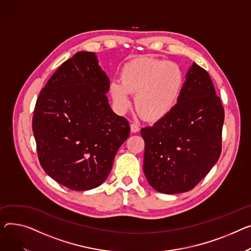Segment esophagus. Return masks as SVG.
<instances>
[{"label": "esophagus", "instance_id": "esophagus-1", "mask_svg": "<svg viewBox=\"0 0 251 251\" xmlns=\"http://www.w3.org/2000/svg\"><path fill=\"white\" fill-rule=\"evenodd\" d=\"M130 129H131L132 133H136V132L139 131V126L137 124H135V123H132L130 125Z\"/></svg>", "mask_w": 251, "mask_h": 251}]
</instances>
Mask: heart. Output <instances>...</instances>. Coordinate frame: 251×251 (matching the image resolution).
<instances>
[{"label": "heart", "instance_id": "obj_1", "mask_svg": "<svg viewBox=\"0 0 251 251\" xmlns=\"http://www.w3.org/2000/svg\"><path fill=\"white\" fill-rule=\"evenodd\" d=\"M183 86L185 75L176 63L138 57L123 66L121 81L111 82L110 94L122 112L131 106L129 94H135L137 112L148 121H157L176 108Z\"/></svg>", "mask_w": 251, "mask_h": 251}]
</instances>
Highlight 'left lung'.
I'll return each instance as SVG.
<instances>
[{"mask_svg":"<svg viewBox=\"0 0 251 251\" xmlns=\"http://www.w3.org/2000/svg\"><path fill=\"white\" fill-rule=\"evenodd\" d=\"M223 123L224 109L212 79L194 62L176 108L140 131L149 185L168 195L194 189L220 157Z\"/></svg>","mask_w":251,"mask_h":251,"instance_id":"left-lung-1","label":"left lung"}]
</instances>
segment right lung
Returning a JSON list of instances; mask_svg holds the SVG:
<instances>
[{
    "label": "right lung",
    "instance_id": "right-lung-1",
    "mask_svg": "<svg viewBox=\"0 0 251 251\" xmlns=\"http://www.w3.org/2000/svg\"><path fill=\"white\" fill-rule=\"evenodd\" d=\"M110 79L94 52L79 51L49 78L36 101L32 129L44 172L73 191L99 187L130 126L107 98Z\"/></svg>",
    "mask_w": 251,
    "mask_h": 251
}]
</instances>
